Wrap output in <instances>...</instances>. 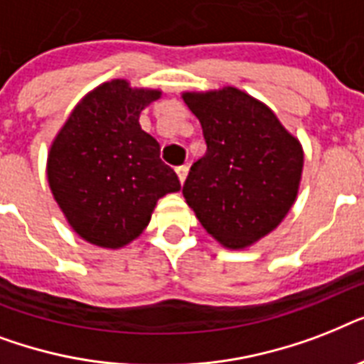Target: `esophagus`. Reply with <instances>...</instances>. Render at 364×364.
Instances as JSON below:
<instances>
[{
  "label": "esophagus",
  "mask_w": 364,
  "mask_h": 364,
  "mask_svg": "<svg viewBox=\"0 0 364 364\" xmlns=\"http://www.w3.org/2000/svg\"><path fill=\"white\" fill-rule=\"evenodd\" d=\"M176 173H177V177H179V183L183 185V183H185V179H187L188 168H187V166H177Z\"/></svg>",
  "instance_id": "34e87169"
}]
</instances>
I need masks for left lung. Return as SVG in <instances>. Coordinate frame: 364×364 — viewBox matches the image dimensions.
Wrapping results in <instances>:
<instances>
[{
	"label": "left lung",
	"mask_w": 364,
	"mask_h": 364,
	"mask_svg": "<svg viewBox=\"0 0 364 364\" xmlns=\"http://www.w3.org/2000/svg\"><path fill=\"white\" fill-rule=\"evenodd\" d=\"M202 124L205 154L191 166L183 196L225 247L243 249L270 234L299 193L302 145L274 111L234 87L185 92Z\"/></svg>",
	"instance_id": "obj_1"
}]
</instances>
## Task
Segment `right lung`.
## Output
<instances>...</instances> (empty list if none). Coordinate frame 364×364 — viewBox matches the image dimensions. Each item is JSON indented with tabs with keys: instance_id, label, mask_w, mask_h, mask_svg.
<instances>
[{
	"instance_id": "add662e5",
	"label": "right lung",
	"mask_w": 364,
	"mask_h": 364,
	"mask_svg": "<svg viewBox=\"0 0 364 364\" xmlns=\"http://www.w3.org/2000/svg\"><path fill=\"white\" fill-rule=\"evenodd\" d=\"M160 90L104 82L77 104L50 145L47 177L54 200L82 240L119 249L151 221L159 198L177 193L176 171L141 130L139 113Z\"/></svg>"
}]
</instances>
